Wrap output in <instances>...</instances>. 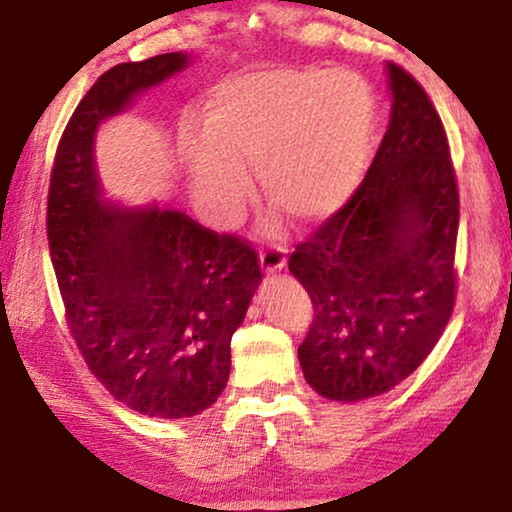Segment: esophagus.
<instances>
[{
    "mask_svg": "<svg viewBox=\"0 0 512 512\" xmlns=\"http://www.w3.org/2000/svg\"><path fill=\"white\" fill-rule=\"evenodd\" d=\"M285 245L283 243H271L264 245L260 250V264L264 274H276V271L285 269Z\"/></svg>",
    "mask_w": 512,
    "mask_h": 512,
    "instance_id": "obj_1",
    "label": "esophagus"
}]
</instances>
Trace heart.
I'll return each instance as SVG.
<instances>
[{
	"mask_svg": "<svg viewBox=\"0 0 512 512\" xmlns=\"http://www.w3.org/2000/svg\"><path fill=\"white\" fill-rule=\"evenodd\" d=\"M377 128L372 88L351 72L269 70L231 79L196 119L189 175L224 215L248 196L243 166L260 168L267 199L297 222L344 206Z\"/></svg>",
	"mask_w": 512,
	"mask_h": 512,
	"instance_id": "1",
	"label": "heart"
}]
</instances>
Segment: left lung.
<instances>
[{
  "label": "left lung",
  "mask_w": 512,
  "mask_h": 512,
  "mask_svg": "<svg viewBox=\"0 0 512 512\" xmlns=\"http://www.w3.org/2000/svg\"><path fill=\"white\" fill-rule=\"evenodd\" d=\"M386 67L391 121L365 180L288 262L313 304L299 365L313 391L342 403L410 377L456 299L459 187L445 126L419 81Z\"/></svg>",
  "instance_id": "left-lung-1"
}]
</instances>
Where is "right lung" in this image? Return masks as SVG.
<instances>
[{
	"label": "right lung",
	"instance_id": "add662e5",
	"mask_svg": "<svg viewBox=\"0 0 512 512\" xmlns=\"http://www.w3.org/2000/svg\"><path fill=\"white\" fill-rule=\"evenodd\" d=\"M187 65V53H161L95 81L58 142L46 208L67 327L88 370L119 403L159 419L194 417L220 398L231 335L262 281L245 238L159 203L128 208L102 196L98 126Z\"/></svg>",
	"mask_w": 512,
	"mask_h": 512
}]
</instances>
